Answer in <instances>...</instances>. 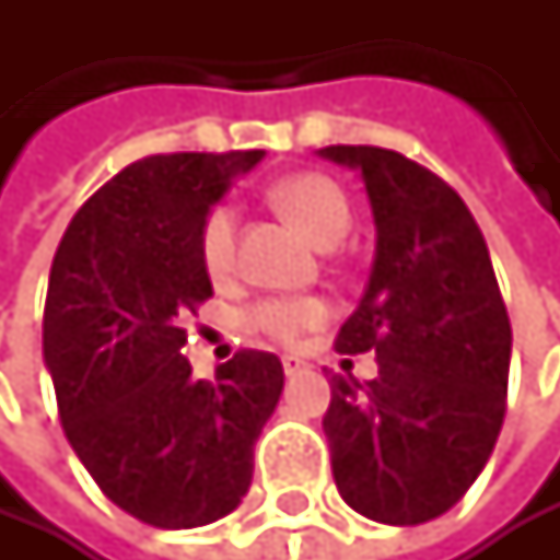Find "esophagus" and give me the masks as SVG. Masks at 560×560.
<instances>
[{"mask_svg":"<svg viewBox=\"0 0 560 560\" xmlns=\"http://www.w3.org/2000/svg\"><path fill=\"white\" fill-rule=\"evenodd\" d=\"M282 365H285V376H299V373L305 370V359H299V355H285V359H282Z\"/></svg>","mask_w":560,"mask_h":560,"instance_id":"1","label":"esophagus"}]
</instances>
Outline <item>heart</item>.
Returning <instances> with one entry per match:
<instances>
[{"label":"heart","instance_id":"b5f03b06","mask_svg":"<svg viewBox=\"0 0 560 560\" xmlns=\"http://www.w3.org/2000/svg\"><path fill=\"white\" fill-rule=\"evenodd\" d=\"M275 205L282 208L312 242L318 245H339L349 228H352V205L346 190L318 171H302L271 187ZM234 231H238V218H234L231 205H218L208 211L201 224V261L205 271L221 282L234 271ZM329 315L326 302L312 295H271L248 308L245 322L248 329L275 339V342H295L305 329L318 326Z\"/></svg>","mask_w":560,"mask_h":560}]
</instances>
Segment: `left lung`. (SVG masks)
Returning a JSON list of instances; mask_svg holds the SVG:
<instances>
[{"instance_id": "1", "label": "left lung", "mask_w": 560, "mask_h": 560, "mask_svg": "<svg viewBox=\"0 0 560 560\" xmlns=\"http://www.w3.org/2000/svg\"><path fill=\"white\" fill-rule=\"evenodd\" d=\"M362 171L376 258L339 352H376V380L332 376L322 430L342 501L380 524L454 508L498 443L508 410L511 318L487 242L460 195L386 147L336 143Z\"/></svg>"}]
</instances>
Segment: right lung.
Wrapping results in <instances>:
<instances>
[{
    "instance_id": "1",
    "label": "right lung",
    "mask_w": 560,
    "mask_h": 560,
    "mask_svg": "<svg viewBox=\"0 0 560 560\" xmlns=\"http://www.w3.org/2000/svg\"><path fill=\"white\" fill-rule=\"evenodd\" d=\"M261 150L133 161L73 214L56 248L43 355L59 423L96 487L150 527H201L242 504L255 440L285 386L275 352L190 376L184 318L208 302L201 224Z\"/></svg>"
}]
</instances>
